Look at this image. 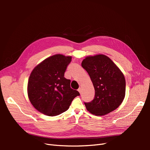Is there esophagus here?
Segmentation results:
<instances>
[{"label": "esophagus", "mask_w": 150, "mask_h": 150, "mask_svg": "<svg viewBox=\"0 0 150 150\" xmlns=\"http://www.w3.org/2000/svg\"><path fill=\"white\" fill-rule=\"evenodd\" d=\"M78 91L79 92V93H81V91H82V89H81V88H79V89H78Z\"/></svg>", "instance_id": "34e87169"}]
</instances>
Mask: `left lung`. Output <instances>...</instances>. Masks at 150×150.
<instances>
[{"label":"left lung","mask_w":150,"mask_h":150,"mask_svg":"<svg viewBox=\"0 0 150 150\" xmlns=\"http://www.w3.org/2000/svg\"><path fill=\"white\" fill-rule=\"evenodd\" d=\"M81 66L88 72L95 90V96L84 103L87 110L95 116H103L120 106L125 96L124 74L110 57L104 54L89 56Z\"/></svg>","instance_id":"obj_1"}]
</instances>
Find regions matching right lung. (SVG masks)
<instances>
[{
	"mask_svg": "<svg viewBox=\"0 0 150 150\" xmlns=\"http://www.w3.org/2000/svg\"><path fill=\"white\" fill-rule=\"evenodd\" d=\"M71 56L55 54L44 59L32 71L28 80L29 101L38 111L54 116L67 111L79 93L71 88L64 78Z\"/></svg>",
	"mask_w": 150,
	"mask_h": 150,
	"instance_id": "add662e5",
	"label": "right lung"
}]
</instances>
